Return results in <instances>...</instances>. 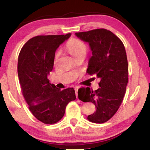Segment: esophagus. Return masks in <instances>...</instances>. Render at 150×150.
Here are the masks:
<instances>
[{"label":"esophagus","mask_w":150,"mask_h":150,"mask_svg":"<svg viewBox=\"0 0 150 150\" xmlns=\"http://www.w3.org/2000/svg\"><path fill=\"white\" fill-rule=\"evenodd\" d=\"M79 89V87H75V94H76V97L78 99V95H77V91Z\"/></svg>","instance_id":"1"}]
</instances>
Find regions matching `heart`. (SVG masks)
Masks as SVG:
<instances>
[{
    "label": "heart",
    "instance_id": "1",
    "mask_svg": "<svg viewBox=\"0 0 150 150\" xmlns=\"http://www.w3.org/2000/svg\"><path fill=\"white\" fill-rule=\"evenodd\" d=\"M66 49L69 52V54L74 57H77L79 55H85L87 52V46L84 42L77 39H71L66 44ZM60 53L57 52L55 54L54 57V62L56 63Z\"/></svg>",
    "mask_w": 150,
    "mask_h": 150
}]
</instances>
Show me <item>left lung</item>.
Segmentation results:
<instances>
[{
  "instance_id": "left-lung-1",
  "label": "left lung",
  "mask_w": 150,
  "mask_h": 150,
  "mask_svg": "<svg viewBox=\"0 0 150 150\" xmlns=\"http://www.w3.org/2000/svg\"><path fill=\"white\" fill-rule=\"evenodd\" d=\"M75 35L88 42L92 51L88 74L96 75L100 79L97 90L79 88V98L93 103L96 106L95 112L88 116V120L98 124L106 122L117 112L126 93L128 65L125 47L118 37L104 28L77 32Z\"/></svg>"
}]
</instances>
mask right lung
<instances>
[{"mask_svg": "<svg viewBox=\"0 0 150 150\" xmlns=\"http://www.w3.org/2000/svg\"><path fill=\"white\" fill-rule=\"evenodd\" d=\"M70 35H37L23 45L18 55V75L22 95L32 115L45 124L59 122L67 104L76 98L73 88L61 90L47 79L54 67L55 51Z\"/></svg>", "mask_w": 150, "mask_h": 150, "instance_id": "right-lung-1", "label": "right lung"}]
</instances>
